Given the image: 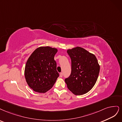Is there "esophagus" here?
I'll use <instances>...</instances> for the list:
<instances>
[{
    "mask_svg": "<svg viewBox=\"0 0 122 122\" xmlns=\"http://www.w3.org/2000/svg\"><path fill=\"white\" fill-rule=\"evenodd\" d=\"M60 76L61 77H62L63 76V73H62V72H61V73H60Z\"/></svg>",
    "mask_w": 122,
    "mask_h": 122,
    "instance_id": "obj_1",
    "label": "esophagus"
}]
</instances>
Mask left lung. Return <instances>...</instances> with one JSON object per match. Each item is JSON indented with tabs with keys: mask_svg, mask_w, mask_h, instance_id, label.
<instances>
[{
	"mask_svg": "<svg viewBox=\"0 0 122 122\" xmlns=\"http://www.w3.org/2000/svg\"><path fill=\"white\" fill-rule=\"evenodd\" d=\"M71 59V72L65 79L67 87L76 95L87 93L95 85L100 66L94 55L81 47L67 50Z\"/></svg>",
	"mask_w": 122,
	"mask_h": 122,
	"instance_id": "8db88e82",
	"label": "left lung"
}]
</instances>
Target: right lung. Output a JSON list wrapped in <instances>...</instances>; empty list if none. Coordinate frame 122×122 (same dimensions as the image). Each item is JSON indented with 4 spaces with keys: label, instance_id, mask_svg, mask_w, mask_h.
Segmentation results:
<instances>
[{
    "label": "right lung",
    "instance_id": "right-lung-1",
    "mask_svg": "<svg viewBox=\"0 0 122 122\" xmlns=\"http://www.w3.org/2000/svg\"><path fill=\"white\" fill-rule=\"evenodd\" d=\"M57 50L49 46L40 47L27 61L25 76L29 87L34 91L45 93L52 88L59 76L54 56Z\"/></svg>",
    "mask_w": 122,
    "mask_h": 122
}]
</instances>
